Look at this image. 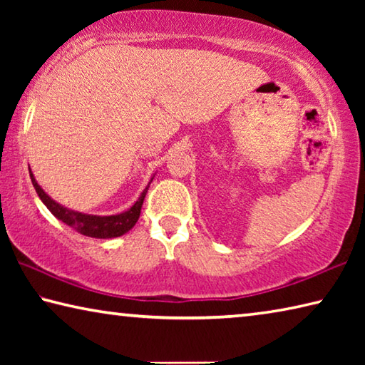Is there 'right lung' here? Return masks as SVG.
<instances>
[{
	"label": "right lung",
	"mask_w": 365,
	"mask_h": 365,
	"mask_svg": "<svg viewBox=\"0 0 365 365\" xmlns=\"http://www.w3.org/2000/svg\"><path fill=\"white\" fill-rule=\"evenodd\" d=\"M30 178H32L34 188L36 193H38L40 200L45 202V206L49 209V212H51L54 217L63 220L66 225L72 227L76 232L91 238H115L130 230V228L137 224L146 191L150 188V185H148L143 193L138 197V201L125 212L117 215H90L71 211V209L58 205V202L53 201L51 197L41 190L40 185L35 182L32 172H30Z\"/></svg>",
	"instance_id": "1"
}]
</instances>
